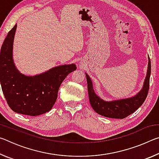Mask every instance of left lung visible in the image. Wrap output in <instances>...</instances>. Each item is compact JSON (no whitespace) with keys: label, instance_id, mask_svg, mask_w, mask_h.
<instances>
[{"label":"left lung","instance_id":"1","mask_svg":"<svg viewBox=\"0 0 159 159\" xmlns=\"http://www.w3.org/2000/svg\"><path fill=\"white\" fill-rule=\"evenodd\" d=\"M148 59H149V62H148L147 76L145 77L142 88L138 94L129 98L109 102L104 100L95 93L92 80L90 76L85 73L90 103L96 113L105 117L122 119L133 114L139 107H141L147 98L149 88L151 61L149 57H148Z\"/></svg>","mask_w":159,"mask_h":159}]
</instances>
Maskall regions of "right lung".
Masks as SVG:
<instances>
[{
	"label": "right lung",
	"mask_w": 159,
	"mask_h": 159,
	"mask_svg": "<svg viewBox=\"0 0 159 159\" xmlns=\"http://www.w3.org/2000/svg\"><path fill=\"white\" fill-rule=\"evenodd\" d=\"M17 24L7 34L0 53V81L7 104L18 114L36 116L52 109L61 83L76 69L75 64H64L35 76H26L16 67L13 42Z\"/></svg>",
	"instance_id": "add662e5"
}]
</instances>
